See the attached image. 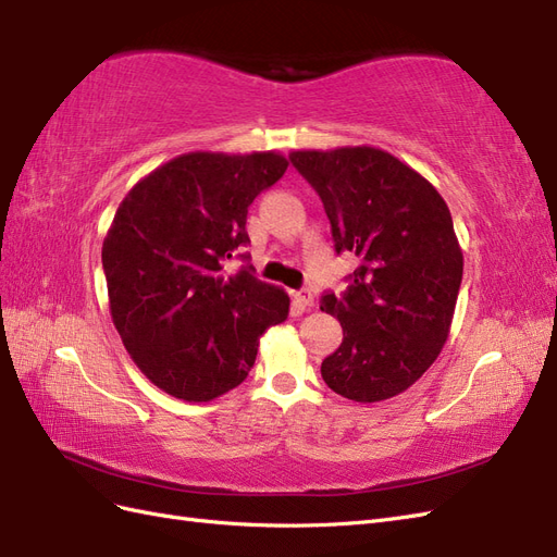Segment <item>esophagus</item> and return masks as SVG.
<instances>
[{
    "mask_svg": "<svg viewBox=\"0 0 557 557\" xmlns=\"http://www.w3.org/2000/svg\"><path fill=\"white\" fill-rule=\"evenodd\" d=\"M293 299H295V305L299 307V309H309V307H313V295H311V290H297L295 295H293Z\"/></svg>",
    "mask_w": 557,
    "mask_h": 557,
    "instance_id": "34e87169",
    "label": "esophagus"
}]
</instances>
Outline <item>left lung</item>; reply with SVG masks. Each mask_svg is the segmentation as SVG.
<instances>
[{
  "label": "left lung",
  "mask_w": 557,
  "mask_h": 557,
  "mask_svg": "<svg viewBox=\"0 0 557 557\" xmlns=\"http://www.w3.org/2000/svg\"><path fill=\"white\" fill-rule=\"evenodd\" d=\"M290 162L323 201L336 252L358 256L344 295L320 299L344 327L320 374L346 399H391L448 339L462 283L450 211L428 178L374 146L293 150Z\"/></svg>",
  "instance_id": "8db88e82"
}]
</instances>
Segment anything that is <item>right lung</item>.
Instances as JSON below:
<instances>
[{"mask_svg":"<svg viewBox=\"0 0 557 557\" xmlns=\"http://www.w3.org/2000/svg\"><path fill=\"white\" fill-rule=\"evenodd\" d=\"M288 170L274 150L183 153L125 195L102 246L113 325L160 391L211 401L237 387L267 327L288 318L285 290L227 262L250 244L246 215Z\"/></svg>","mask_w":557,"mask_h":557,"instance_id":"right-lung-1","label":"right lung"}]
</instances>
